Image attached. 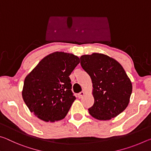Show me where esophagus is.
Segmentation results:
<instances>
[{
    "label": "esophagus",
    "instance_id": "1",
    "mask_svg": "<svg viewBox=\"0 0 151 151\" xmlns=\"http://www.w3.org/2000/svg\"><path fill=\"white\" fill-rule=\"evenodd\" d=\"M85 92L84 91H82V92H81L80 93H78V98L79 99H81L82 97H83L84 95H85Z\"/></svg>",
    "mask_w": 151,
    "mask_h": 151
}]
</instances>
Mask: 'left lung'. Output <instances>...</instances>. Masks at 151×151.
Wrapping results in <instances>:
<instances>
[{"instance_id":"left-lung-1","label":"left lung","mask_w":151,"mask_h":151,"mask_svg":"<svg viewBox=\"0 0 151 151\" xmlns=\"http://www.w3.org/2000/svg\"><path fill=\"white\" fill-rule=\"evenodd\" d=\"M81 65L91 76L94 102L88 109L94 119L107 121L124 111L130 101L132 86L118 61L102 53L81 57Z\"/></svg>"}]
</instances>
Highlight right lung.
<instances>
[{"mask_svg":"<svg viewBox=\"0 0 151 151\" xmlns=\"http://www.w3.org/2000/svg\"><path fill=\"white\" fill-rule=\"evenodd\" d=\"M79 63L77 56L58 51L43 58L24 81L22 96L30 111L45 122L65 118L76 99L69 76Z\"/></svg>","mask_w":151,"mask_h":151,"instance_id":"obj_1","label":"right lung"}]
</instances>
